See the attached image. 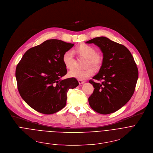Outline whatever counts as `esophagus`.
I'll list each match as a JSON object with an SVG mask.
<instances>
[{
  "label": "esophagus",
  "instance_id": "obj_1",
  "mask_svg": "<svg viewBox=\"0 0 153 153\" xmlns=\"http://www.w3.org/2000/svg\"><path fill=\"white\" fill-rule=\"evenodd\" d=\"M78 82H79V84H82L85 82V81H83V80H81V79H78Z\"/></svg>",
  "mask_w": 153,
  "mask_h": 153
}]
</instances>
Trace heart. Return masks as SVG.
<instances>
[{"mask_svg": "<svg viewBox=\"0 0 153 153\" xmlns=\"http://www.w3.org/2000/svg\"><path fill=\"white\" fill-rule=\"evenodd\" d=\"M76 52L81 56L88 59L87 66L89 65L98 69L103 63V57L99 54L96 53L95 49L88 44H82L76 48ZM64 65L67 69H72L73 67V55L71 52L67 51L65 52L62 57ZM94 71L92 67H88L84 70L72 69L68 73V75L71 78H74L78 79H85L92 76Z\"/></svg>", "mask_w": 153, "mask_h": 153, "instance_id": "1", "label": "heart"}]
</instances>
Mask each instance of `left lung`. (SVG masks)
I'll return each instance as SVG.
<instances>
[{
  "mask_svg": "<svg viewBox=\"0 0 153 153\" xmlns=\"http://www.w3.org/2000/svg\"><path fill=\"white\" fill-rule=\"evenodd\" d=\"M86 43L94 44L103 53L98 73L90 80L94 90L88 100L92 109L99 114L113 113L125 105L132 97L139 72L129 50L123 45L101 36Z\"/></svg>",
  "mask_w": 153,
  "mask_h": 153,
  "instance_id": "8db88e82",
  "label": "left lung"
}]
</instances>
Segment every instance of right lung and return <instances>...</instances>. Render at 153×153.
<instances>
[{
	"label": "right lung",
	"instance_id": "1",
	"mask_svg": "<svg viewBox=\"0 0 153 153\" xmlns=\"http://www.w3.org/2000/svg\"><path fill=\"white\" fill-rule=\"evenodd\" d=\"M74 44L49 39L28 49L17 65L16 78L20 95L33 109L52 114L65 107L67 93L78 86L76 78H61L67 74L63 54Z\"/></svg>",
	"mask_w": 153,
	"mask_h": 153
}]
</instances>
